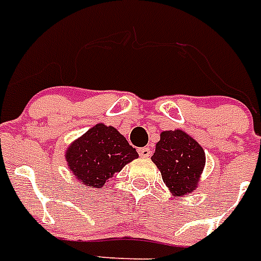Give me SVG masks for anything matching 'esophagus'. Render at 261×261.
Here are the masks:
<instances>
[{
	"mask_svg": "<svg viewBox=\"0 0 261 261\" xmlns=\"http://www.w3.org/2000/svg\"><path fill=\"white\" fill-rule=\"evenodd\" d=\"M138 152H139V155L143 158H148V156H151V154H152V151H151L148 147L138 148Z\"/></svg>",
	"mask_w": 261,
	"mask_h": 261,
	"instance_id": "esophagus-1",
	"label": "esophagus"
}]
</instances>
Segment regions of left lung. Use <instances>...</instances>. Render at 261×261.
Returning a JSON list of instances; mask_svg holds the SVG:
<instances>
[{
	"label": "left lung",
	"mask_w": 261,
	"mask_h": 261,
	"mask_svg": "<svg viewBox=\"0 0 261 261\" xmlns=\"http://www.w3.org/2000/svg\"><path fill=\"white\" fill-rule=\"evenodd\" d=\"M151 159L175 196H185L198 187L205 164L204 150L181 130L163 131Z\"/></svg>",
	"instance_id": "8db88e82"
}]
</instances>
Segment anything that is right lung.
<instances>
[{"label": "right lung", "mask_w": 261, "mask_h": 261, "mask_svg": "<svg viewBox=\"0 0 261 261\" xmlns=\"http://www.w3.org/2000/svg\"><path fill=\"white\" fill-rule=\"evenodd\" d=\"M70 171L85 186L102 188L115 172L138 158V152L113 126L98 123L66 150Z\"/></svg>", "instance_id": "right-lung-1"}]
</instances>
